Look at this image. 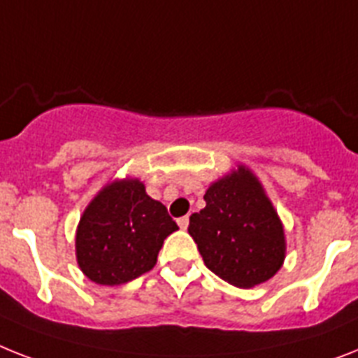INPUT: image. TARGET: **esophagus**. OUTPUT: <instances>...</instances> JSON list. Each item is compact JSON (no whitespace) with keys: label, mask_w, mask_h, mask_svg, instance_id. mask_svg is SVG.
Wrapping results in <instances>:
<instances>
[{"label":"esophagus","mask_w":358,"mask_h":358,"mask_svg":"<svg viewBox=\"0 0 358 358\" xmlns=\"http://www.w3.org/2000/svg\"><path fill=\"white\" fill-rule=\"evenodd\" d=\"M188 223H190V217H188V215H182V217H179V220H177V225L181 227L182 230L188 229Z\"/></svg>","instance_id":"obj_1"}]
</instances>
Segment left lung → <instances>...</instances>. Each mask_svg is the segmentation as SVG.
Listing matches in <instances>:
<instances>
[{
  "label": "left lung",
  "mask_w": 358,
  "mask_h": 358,
  "mask_svg": "<svg viewBox=\"0 0 358 358\" xmlns=\"http://www.w3.org/2000/svg\"><path fill=\"white\" fill-rule=\"evenodd\" d=\"M188 232L212 273L236 287L271 280L285 259L283 225L258 177L239 164L208 186Z\"/></svg>",
  "instance_id": "8db88e82"
}]
</instances>
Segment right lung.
<instances>
[{
    "label": "right lung",
    "mask_w": 358,
    "mask_h": 358,
    "mask_svg": "<svg viewBox=\"0 0 358 358\" xmlns=\"http://www.w3.org/2000/svg\"><path fill=\"white\" fill-rule=\"evenodd\" d=\"M179 229L166 206L138 179L106 185L85 206L76 229L80 271L100 285H120L152 271L168 236Z\"/></svg>",
    "instance_id": "1"
}]
</instances>
